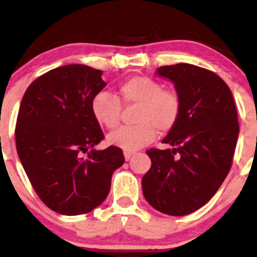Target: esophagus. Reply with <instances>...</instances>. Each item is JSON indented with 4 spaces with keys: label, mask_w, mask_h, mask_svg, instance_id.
Segmentation results:
<instances>
[{
    "label": "esophagus",
    "mask_w": 257,
    "mask_h": 257,
    "mask_svg": "<svg viewBox=\"0 0 257 257\" xmlns=\"http://www.w3.org/2000/svg\"><path fill=\"white\" fill-rule=\"evenodd\" d=\"M124 158L125 161H129V159L132 158L133 155H135V151H132V150H124Z\"/></svg>",
    "instance_id": "obj_1"
}]
</instances>
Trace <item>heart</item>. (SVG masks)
I'll list each match as a JSON object with an SVG mask.
<instances>
[{
    "instance_id": "obj_1",
    "label": "heart",
    "mask_w": 257,
    "mask_h": 257,
    "mask_svg": "<svg viewBox=\"0 0 257 257\" xmlns=\"http://www.w3.org/2000/svg\"><path fill=\"white\" fill-rule=\"evenodd\" d=\"M120 98L125 104L138 105L134 126H122L107 137L111 145L125 150H138L149 145L157 132L168 133L178 124L181 114V99L173 89H164L161 82L147 76H134L119 85ZM120 101L110 91L101 90L93 96L90 110L100 125L113 129L118 125Z\"/></svg>"
}]
</instances>
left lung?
Wrapping results in <instances>:
<instances>
[{
  "label": "left lung",
  "instance_id": "1",
  "mask_svg": "<svg viewBox=\"0 0 257 257\" xmlns=\"http://www.w3.org/2000/svg\"><path fill=\"white\" fill-rule=\"evenodd\" d=\"M181 99V114L163 143L173 149H150L151 168L143 193L161 213L184 216L206 204L232 167L239 134L234 100L216 73L191 64L161 66Z\"/></svg>",
  "mask_w": 257,
  "mask_h": 257
}]
</instances>
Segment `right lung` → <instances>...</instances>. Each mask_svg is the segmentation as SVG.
Here are the masks:
<instances>
[{
	"mask_svg": "<svg viewBox=\"0 0 257 257\" xmlns=\"http://www.w3.org/2000/svg\"><path fill=\"white\" fill-rule=\"evenodd\" d=\"M101 76L87 65L60 66L35 79L23 96L18 156L37 196L55 213L81 215L101 204L112 173L124 163L119 147L93 149L104 140L90 110L93 96L106 85Z\"/></svg>",
	"mask_w": 257,
	"mask_h": 257,
	"instance_id": "add662e5",
	"label": "right lung"
}]
</instances>
